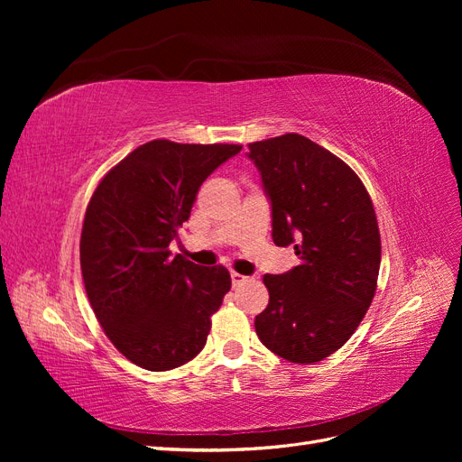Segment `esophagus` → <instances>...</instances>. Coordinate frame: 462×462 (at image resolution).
Masks as SVG:
<instances>
[{"label": "esophagus", "instance_id": "esophagus-1", "mask_svg": "<svg viewBox=\"0 0 462 462\" xmlns=\"http://www.w3.org/2000/svg\"><path fill=\"white\" fill-rule=\"evenodd\" d=\"M231 282H233V287H236V285H243V283H246V282H248V277H245V275H241V273L233 272V273H231Z\"/></svg>", "mask_w": 462, "mask_h": 462}]
</instances>
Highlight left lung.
<instances>
[{
  "mask_svg": "<svg viewBox=\"0 0 462 462\" xmlns=\"http://www.w3.org/2000/svg\"><path fill=\"white\" fill-rule=\"evenodd\" d=\"M248 150L272 202L273 243L300 258L263 275L270 302L254 328L277 356L312 365L348 341L372 304L382 262L374 206L351 167L310 138L287 133Z\"/></svg>",
  "mask_w": 462,
  "mask_h": 462,
  "instance_id": "left-lung-1",
  "label": "left lung"
}]
</instances>
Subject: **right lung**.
<instances>
[{"label":"right lung","instance_id":"1","mask_svg":"<svg viewBox=\"0 0 462 462\" xmlns=\"http://www.w3.org/2000/svg\"><path fill=\"white\" fill-rule=\"evenodd\" d=\"M241 148L160 138L133 150L92 194L80 235L82 282L109 341L136 366H183L206 345L231 275L223 265L171 256L170 243L200 185Z\"/></svg>","mask_w":462,"mask_h":462}]
</instances>
